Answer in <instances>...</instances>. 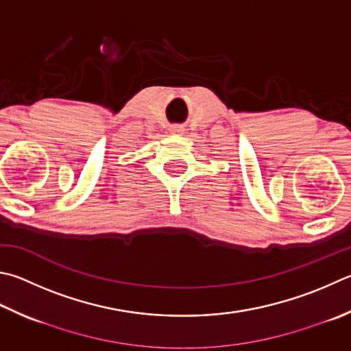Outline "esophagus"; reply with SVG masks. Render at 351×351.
I'll list each match as a JSON object with an SVG mask.
<instances>
[{
	"mask_svg": "<svg viewBox=\"0 0 351 351\" xmlns=\"http://www.w3.org/2000/svg\"><path fill=\"white\" fill-rule=\"evenodd\" d=\"M169 132L171 133V135H182V133H184V129H182V127L173 125V127H170Z\"/></svg>",
	"mask_w": 351,
	"mask_h": 351,
	"instance_id": "esophagus-1",
	"label": "esophagus"
}]
</instances>
